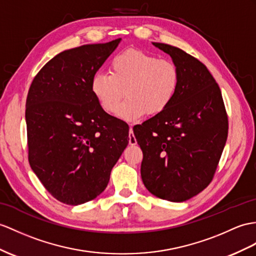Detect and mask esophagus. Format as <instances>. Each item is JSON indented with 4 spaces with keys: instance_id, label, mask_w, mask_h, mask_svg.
<instances>
[{
    "instance_id": "obj_1",
    "label": "esophagus",
    "mask_w": 256,
    "mask_h": 256,
    "mask_svg": "<svg viewBox=\"0 0 256 256\" xmlns=\"http://www.w3.org/2000/svg\"><path fill=\"white\" fill-rule=\"evenodd\" d=\"M128 138H129V144H130V146H136V136H134V134L132 127L129 128V136H128Z\"/></svg>"
}]
</instances>
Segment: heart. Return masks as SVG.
<instances>
[{
	"instance_id": "obj_1",
	"label": "heart",
	"mask_w": 256,
	"mask_h": 256,
	"mask_svg": "<svg viewBox=\"0 0 256 256\" xmlns=\"http://www.w3.org/2000/svg\"><path fill=\"white\" fill-rule=\"evenodd\" d=\"M180 84L177 65L170 60L130 48L110 62V74H93L91 91L101 108L127 122L158 115L172 104ZM128 98L118 108L121 98ZM118 108L117 109L116 108Z\"/></svg>"
}]
</instances>
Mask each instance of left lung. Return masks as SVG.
I'll list each match as a JSON object with an SVG mask.
<instances>
[{
	"label": "left lung",
	"mask_w": 256,
	"mask_h": 256,
	"mask_svg": "<svg viewBox=\"0 0 256 256\" xmlns=\"http://www.w3.org/2000/svg\"><path fill=\"white\" fill-rule=\"evenodd\" d=\"M152 44L177 65L180 84L170 106L134 128L143 152L141 178L153 196L184 202L213 179L226 144L228 118L206 66L176 46Z\"/></svg>",
	"instance_id": "1"
}]
</instances>
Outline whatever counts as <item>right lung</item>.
Here are the masks:
<instances>
[{
  "mask_svg": "<svg viewBox=\"0 0 256 256\" xmlns=\"http://www.w3.org/2000/svg\"><path fill=\"white\" fill-rule=\"evenodd\" d=\"M122 39L58 54L42 67L26 102L29 163L44 188L68 205L105 190L129 143V129L92 94L91 80Z\"/></svg>",
  "mask_w": 256,
  "mask_h": 256,
  "instance_id": "obj_1",
  "label": "right lung"
}]
</instances>
